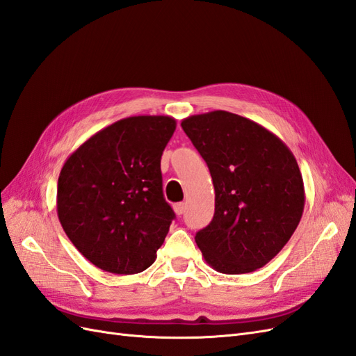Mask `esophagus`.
Wrapping results in <instances>:
<instances>
[{"mask_svg":"<svg viewBox=\"0 0 356 356\" xmlns=\"http://www.w3.org/2000/svg\"><path fill=\"white\" fill-rule=\"evenodd\" d=\"M174 211H175L177 215H182V213H184V211H186V204L182 203V202L175 203V204H174Z\"/></svg>","mask_w":356,"mask_h":356,"instance_id":"esophagus-1","label":"esophagus"}]
</instances>
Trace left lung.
Segmentation results:
<instances>
[{
  "label": "left lung",
  "mask_w": 356,
  "mask_h": 356,
  "mask_svg": "<svg viewBox=\"0 0 356 356\" xmlns=\"http://www.w3.org/2000/svg\"><path fill=\"white\" fill-rule=\"evenodd\" d=\"M181 126L207 161L215 190L213 218L195 238L204 261L225 275L266 266L303 215L294 154L261 124L229 111L190 115Z\"/></svg>",
  "instance_id": "1"
}]
</instances>
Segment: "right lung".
I'll return each mask as SVG.
<instances>
[{
  "label": "right lung",
  "instance_id": "1",
  "mask_svg": "<svg viewBox=\"0 0 356 356\" xmlns=\"http://www.w3.org/2000/svg\"><path fill=\"white\" fill-rule=\"evenodd\" d=\"M177 122L135 115L96 132L67 159L58 179V217L96 267L134 275L154 263L175 218L163 197L160 159Z\"/></svg>",
  "mask_w": 356,
  "mask_h": 356
}]
</instances>
